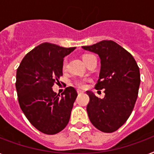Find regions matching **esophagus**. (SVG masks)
<instances>
[{"label":"esophagus","instance_id":"34e87169","mask_svg":"<svg viewBox=\"0 0 154 154\" xmlns=\"http://www.w3.org/2000/svg\"><path fill=\"white\" fill-rule=\"evenodd\" d=\"M77 93H78V94H82V93H83V91L77 89Z\"/></svg>","mask_w":154,"mask_h":154}]
</instances>
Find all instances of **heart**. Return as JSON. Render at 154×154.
<instances>
[{
  "instance_id": "heart-1",
  "label": "heart",
  "mask_w": 154,
  "mask_h": 154,
  "mask_svg": "<svg viewBox=\"0 0 154 154\" xmlns=\"http://www.w3.org/2000/svg\"><path fill=\"white\" fill-rule=\"evenodd\" d=\"M92 55V54H85V55H83V61L85 62L87 58H88L89 56ZM66 60H65L64 62H63V65H62V69H63V70L64 69H66ZM86 81H87V80L86 79H75L74 81H73V83H74V85L76 86H77L78 88H84L85 86V83Z\"/></svg>"
}]
</instances>
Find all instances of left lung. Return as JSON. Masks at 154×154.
<instances>
[{
  "label": "left lung",
  "instance_id": "obj_1",
  "mask_svg": "<svg viewBox=\"0 0 154 154\" xmlns=\"http://www.w3.org/2000/svg\"><path fill=\"white\" fill-rule=\"evenodd\" d=\"M84 50L97 54L100 58V78L96 89H104V98L99 99L91 91L87 105L88 118L96 128L112 133L124 124L138 98L140 71L134 57L112 40H103Z\"/></svg>",
  "mask_w": 154,
  "mask_h": 154
}]
</instances>
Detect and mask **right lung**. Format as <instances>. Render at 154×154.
<instances>
[{
	"mask_svg": "<svg viewBox=\"0 0 154 154\" xmlns=\"http://www.w3.org/2000/svg\"><path fill=\"white\" fill-rule=\"evenodd\" d=\"M75 48L43 42L24 56L16 71L20 107L28 121L46 134H57L69 121L77 91L67 87L60 96L52 87L62 76L64 57Z\"/></svg>",
	"mask_w": 154,
	"mask_h": 154,
	"instance_id": "1",
	"label": "right lung"
}]
</instances>
